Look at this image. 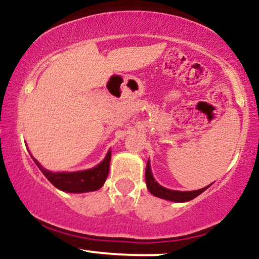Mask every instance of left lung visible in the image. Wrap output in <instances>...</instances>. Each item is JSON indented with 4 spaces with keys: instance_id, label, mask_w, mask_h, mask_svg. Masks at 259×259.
<instances>
[{
    "instance_id": "1",
    "label": "left lung",
    "mask_w": 259,
    "mask_h": 259,
    "mask_svg": "<svg viewBox=\"0 0 259 259\" xmlns=\"http://www.w3.org/2000/svg\"><path fill=\"white\" fill-rule=\"evenodd\" d=\"M145 179H146L147 189L151 194L156 196V197L163 198V200H167V201H173V202H187V201L194 200L195 197H197L198 195H201L202 192L206 191L208 187L212 185V184H210V185L203 187V189L195 190V191H175V190L165 189V187L160 186L159 184L154 180L152 171H151L150 160H148L146 165Z\"/></svg>"
}]
</instances>
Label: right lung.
<instances>
[{
  "instance_id": "right-lung-1",
  "label": "right lung",
  "mask_w": 259,
  "mask_h": 259,
  "mask_svg": "<svg viewBox=\"0 0 259 259\" xmlns=\"http://www.w3.org/2000/svg\"><path fill=\"white\" fill-rule=\"evenodd\" d=\"M32 159L53 186L65 192L81 194V192L96 191L103 186L109 173L111 151H108L106 158L95 168L81 171H73V173H64V171L63 173H53V171L46 170L35 158Z\"/></svg>"
}]
</instances>
